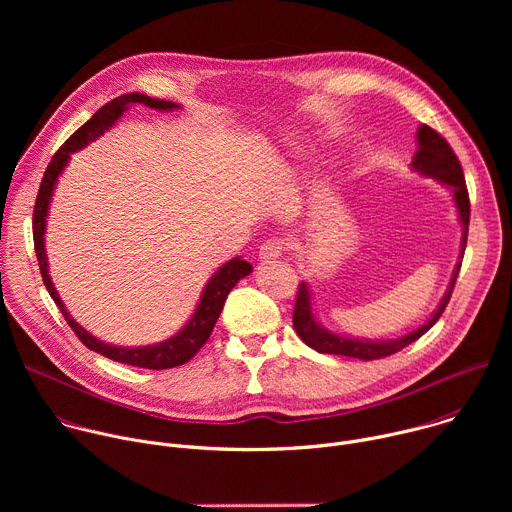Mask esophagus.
Instances as JSON below:
<instances>
[{
	"label": "esophagus",
	"instance_id": "1",
	"mask_svg": "<svg viewBox=\"0 0 512 512\" xmlns=\"http://www.w3.org/2000/svg\"><path fill=\"white\" fill-rule=\"evenodd\" d=\"M283 251H285V243L281 239H267L259 247V259L261 261H275V259L281 257Z\"/></svg>",
	"mask_w": 512,
	"mask_h": 512
}]
</instances>
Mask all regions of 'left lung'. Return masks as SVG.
I'll return each instance as SVG.
<instances>
[{
    "mask_svg": "<svg viewBox=\"0 0 512 512\" xmlns=\"http://www.w3.org/2000/svg\"><path fill=\"white\" fill-rule=\"evenodd\" d=\"M411 170L425 176V178H433L440 182L442 186L450 188L454 202H456V210H458V218L462 225V249H460V261L454 267L450 285L446 289V294L437 306V310L431 314V318L427 322H423L419 328L411 330L409 334H403L399 338L393 340H360V338H348L342 334H334L328 328H324L312 310V291L308 287L306 281L300 283L298 289V298H296V308H294V328L298 332V336L314 350L322 352V354H340V356H352V358H360V360H377V358H385L389 354L399 352L401 348L409 346L411 342H415L417 338H421L440 316L444 314L450 296L456 285V277L460 273L462 267V257H464V249H466V239H468V225H470V198H468V190H466V180H464V172L462 166L454 154V150L450 148V143L437 133L435 129H431L429 125H421L417 129V152L413 156L411 162Z\"/></svg>",
    "mask_w": 512,
    "mask_h": 512,
    "instance_id": "left-lung-1",
    "label": "left lung"
}]
</instances>
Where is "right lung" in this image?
Here are the masks:
<instances>
[{"instance_id":"1","label":"right lung","mask_w":512,"mask_h":512,"mask_svg":"<svg viewBox=\"0 0 512 512\" xmlns=\"http://www.w3.org/2000/svg\"><path fill=\"white\" fill-rule=\"evenodd\" d=\"M131 105H145L150 109H158V111H174L180 109V105L172 103V101H164V99H152L148 95L141 93H129V95H121L113 101H109L107 105H103L81 129H77L72 133L62 148L54 154L52 162L48 164L40 190H38V198H36V206H34V247H36V257H38V265H40V273L44 279V285L48 289V294L52 296V300L56 302L58 310L62 312L64 320L68 322V326L72 328L79 336V340L111 358L123 364H131V367H139V369H152V371H162V369H174L180 367V364L188 362L200 348L202 344L208 340L218 316L223 312L225 300L229 296V291L253 271V265L247 263L241 257H235L231 261H227L221 269H216L214 275L208 279V283L202 289L200 302L192 314V318L186 322V326L176 332L174 336H170L168 340H162L158 344H150V346H115V344H107L103 340H99L97 336H93L91 332H87L79 322L72 320V316L66 312L58 291L50 279L48 273V257H46V247H44V233H46V218H48V208L52 202V194L58 182V176L62 174V170L66 168L70 154H75L91 141H95L97 137H101L107 129H111L117 119H121V115L131 107Z\"/></svg>"}]
</instances>
